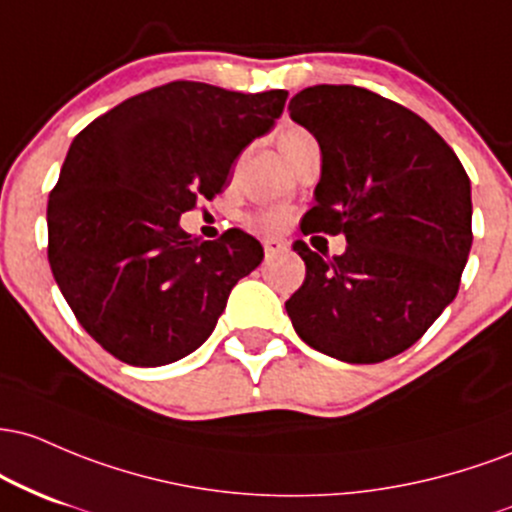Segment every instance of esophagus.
Wrapping results in <instances>:
<instances>
[{"label":"esophagus","instance_id":"34e87169","mask_svg":"<svg viewBox=\"0 0 512 512\" xmlns=\"http://www.w3.org/2000/svg\"><path fill=\"white\" fill-rule=\"evenodd\" d=\"M263 251H266V258H275L278 254H285L287 246L278 239H266L263 241Z\"/></svg>","mask_w":512,"mask_h":512}]
</instances>
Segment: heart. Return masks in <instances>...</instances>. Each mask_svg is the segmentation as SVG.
I'll list each match as a JSON object with an SVG mask.
<instances>
[{
	"label": "heart",
	"mask_w": 512,
	"mask_h": 512,
	"mask_svg": "<svg viewBox=\"0 0 512 512\" xmlns=\"http://www.w3.org/2000/svg\"><path fill=\"white\" fill-rule=\"evenodd\" d=\"M275 142H278L283 157L292 164L304 147L312 145V142H317V140H314L312 132L304 130L302 125L285 123V125H280L278 132H275ZM287 220H290V215H287L285 210H263L254 217V225L261 229V232L275 234L287 225Z\"/></svg>",
	"instance_id": "1"
}]
</instances>
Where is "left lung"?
<instances>
[{"instance_id":"1","label":"left lung","mask_w":512,"mask_h":512,"mask_svg":"<svg viewBox=\"0 0 512 512\" xmlns=\"http://www.w3.org/2000/svg\"><path fill=\"white\" fill-rule=\"evenodd\" d=\"M290 118L317 137L321 179L302 232L346 234L329 258L295 241L307 275L285 302L307 346L353 365L411 348L455 300L472 249V186L421 116L353 84L292 96Z\"/></svg>"}]
</instances>
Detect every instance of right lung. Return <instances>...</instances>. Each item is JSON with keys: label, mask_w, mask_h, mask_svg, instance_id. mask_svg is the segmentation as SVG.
Listing matches in <instances>:
<instances>
[{"label": "right lung", "mask_w": 512, "mask_h": 512, "mask_svg": "<svg viewBox=\"0 0 512 512\" xmlns=\"http://www.w3.org/2000/svg\"><path fill=\"white\" fill-rule=\"evenodd\" d=\"M287 91L169 82L74 137L48 200V261L84 331L113 358L159 367L203 346L263 246L179 227L227 186L241 149L273 128Z\"/></svg>", "instance_id": "add662e5"}]
</instances>
